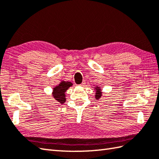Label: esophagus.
I'll use <instances>...</instances> for the list:
<instances>
[{"label": "esophagus", "instance_id": "obj_1", "mask_svg": "<svg viewBox=\"0 0 159 159\" xmlns=\"http://www.w3.org/2000/svg\"><path fill=\"white\" fill-rule=\"evenodd\" d=\"M85 84H86V83H85V80H84V81H83V83L80 84V86H83V87H84L85 85Z\"/></svg>", "mask_w": 159, "mask_h": 159}]
</instances>
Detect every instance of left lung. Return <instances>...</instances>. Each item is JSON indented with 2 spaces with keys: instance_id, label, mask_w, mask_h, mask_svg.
<instances>
[{
  "instance_id": "1",
  "label": "left lung",
  "mask_w": 159,
  "mask_h": 159,
  "mask_svg": "<svg viewBox=\"0 0 159 159\" xmlns=\"http://www.w3.org/2000/svg\"><path fill=\"white\" fill-rule=\"evenodd\" d=\"M94 90H95V98L96 100H99L101 96L102 95V89L100 88V87L98 86H96L94 87Z\"/></svg>"
}]
</instances>
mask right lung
Instances as JSON below:
<instances>
[{"mask_svg":"<svg viewBox=\"0 0 159 159\" xmlns=\"http://www.w3.org/2000/svg\"><path fill=\"white\" fill-rule=\"evenodd\" d=\"M72 85H73V84L70 81L61 80L59 83V85H57L53 88L52 93V98L57 101L59 102L61 104L66 102V98L65 93Z\"/></svg>","mask_w":159,"mask_h":159,"instance_id":"add662e5","label":"right lung"}]
</instances>
